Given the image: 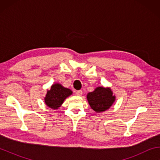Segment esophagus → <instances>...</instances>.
Segmentation results:
<instances>
[{
	"label": "esophagus",
	"mask_w": 160,
	"mask_h": 160,
	"mask_svg": "<svg viewBox=\"0 0 160 160\" xmlns=\"http://www.w3.org/2000/svg\"><path fill=\"white\" fill-rule=\"evenodd\" d=\"M75 93H76L78 96H81L82 94V90H78V91L75 92Z\"/></svg>",
	"instance_id": "34e87169"
}]
</instances>
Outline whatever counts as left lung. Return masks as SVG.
<instances>
[{"label": "left lung", "instance_id": "8db88e82", "mask_svg": "<svg viewBox=\"0 0 160 160\" xmlns=\"http://www.w3.org/2000/svg\"><path fill=\"white\" fill-rule=\"evenodd\" d=\"M87 99L90 107L97 113L103 112L109 109L115 102L116 97L111 88L98 87L92 92H89Z\"/></svg>", "mask_w": 160, "mask_h": 160}]
</instances>
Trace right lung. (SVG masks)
Masks as SVG:
<instances>
[{
    "mask_svg": "<svg viewBox=\"0 0 160 160\" xmlns=\"http://www.w3.org/2000/svg\"><path fill=\"white\" fill-rule=\"evenodd\" d=\"M72 93V92L70 89L64 88L61 84H53L46 94L45 104L51 109H56L61 106L64 100L71 95Z\"/></svg>",
    "mask_w": 160,
    "mask_h": 160,
    "instance_id": "add662e5",
    "label": "right lung"
}]
</instances>
